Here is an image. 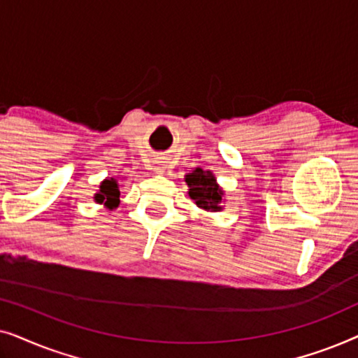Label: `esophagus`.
Here are the masks:
<instances>
[{
  "label": "esophagus",
  "mask_w": 358,
  "mask_h": 358,
  "mask_svg": "<svg viewBox=\"0 0 358 358\" xmlns=\"http://www.w3.org/2000/svg\"><path fill=\"white\" fill-rule=\"evenodd\" d=\"M155 173H164V171H166V166L163 164V161H156V163H155Z\"/></svg>",
  "instance_id": "esophagus-1"
}]
</instances>
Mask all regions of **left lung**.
<instances>
[{
	"label": "left lung",
	"instance_id": "8db88e82",
	"mask_svg": "<svg viewBox=\"0 0 358 358\" xmlns=\"http://www.w3.org/2000/svg\"><path fill=\"white\" fill-rule=\"evenodd\" d=\"M185 182L189 185V197L199 208L207 212H222L224 192L212 171L195 168L192 173L185 174Z\"/></svg>",
	"mask_w": 358,
	"mask_h": 358
}]
</instances>
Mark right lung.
I'll return each mask as SVG.
<instances>
[{"label":"right lung","mask_w":358,"mask_h":358,"mask_svg":"<svg viewBox=\"0 0 358 358\" xmlns=\"http://www.w3.org/2000/svg\"><path fill=\"white\" fill-rule=\"evenodd\" d=\"M119 197H120V190H119V184H117L115 179H104L99 185V192L94 195V200L97 203H104L109 210H114L115 207H119Z\"/></svg>","instance_id":"right-lung-1"}]
</instances>
